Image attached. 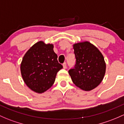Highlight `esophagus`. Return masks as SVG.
I'll use <instances>...</instances> for the list:
<instances>
[{"label": "esophagus", "instance_id": "esophagus-1", "mask_svg": "<svg viewBox=\"0 0 124 124\" xmlns=\"http://www.w3.org/2000/svg\"><path fill=\"white\" fill-rule=\"evenodd\" d=\"M63 67L64 69L66 68V62H64V63H63Z\"/></svg>", "mask_w": 124, "mask_h": 124}]
</instances>
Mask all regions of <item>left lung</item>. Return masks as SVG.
I'll use <instances>...</instances> for the list:
<instances>
[{
	"mask_svg": "<svg viewBox=\"0 0 124 124\" xmlns=\"http://www.w3.org/2000/svg\"><path fill=\"white\" fill-rule=\"evenodd\" d=\"M76 62L68 71L75 85L85 91H90L101 83L106 72L103 56L99 49L88 41L73 45Z\"/></svg>",
	"mask_w": 124,
	"mask_h": 124,
	"instance_id": "8db88e82",
	"label": "left lung"
}]
</instances>
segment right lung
<instances>
[{"instance_id": "right-lung-1", "label": "right lung", "mask_w": 124, "mask_h": 124, "mask_svg": "<svg viewBox=\"0 0 124 124\" xmlns=\"http://www.w3.org/2000/svg\"><path fill=\"white\" fill-rule=\"evenodd\" d=\"M53 51V45L43 41L36 43L27 52L21 64V72L26 85L42 93L52 87L57 72L63 68Z\"/></svg>"}]
</instances>
